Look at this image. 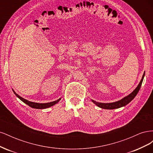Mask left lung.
Here are the masks:
<instances>
[{
  "mask_svg": "<svg viewBox=\"0 0 153 153\" xmlns=\"http://www.w3.org/2000/svg\"><path fill=\"white\" fill-rule=\"evenodd\" d=\"M145 75V72L143 73V75L142 76V79L139 83V84L138 85V86L136 87V89L134 90L131 94H129V95H128L127 96L124 97V98H123L122 100L115 101V102L114 103H99L97 102L96 101H94L92 100V101L96 105H97L99 107L103 108V109H108V110H112V109H115V108H121L122 106H126V105H128L129 102L134 99V98L136 96V95L137 94V93L139 91L141 85L142 84V82L143 80V77H144Z\"/></svg>",
  "mask_w": 153,
  "mask_h": 153,
  "instance_id": "8db88e82",
  "label": "left lung"
}]
</instances>
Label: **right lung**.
<instances>
[{
    "instance_id": "add662e5",
    "label": "right lung",
    "mask_w": 153,
    "mask_h": 153,
    "mask_svg": "<svg viewBox=\"0 0 153 153\" xmlns=\"http://www.w3.org/2000/svg\"><path fill=\"white\" fill-rule=\"evenodd\" d=\"M13 92L15 93V94L18 97V98H19L21 101H22L23 102L25 103V104H27V105H29L30 107L33 108H37V109H44V108H47L50 107V106H52L54 105H55L56 103H57L59 101L61 100V98H59V100H56V101H52V102H50V103H35V102H32V101H28L27 100L24 98H23L22 97L20 96L18 94H16V92H15V91L13 90Z\"/></svg>"
}]
</instances>
